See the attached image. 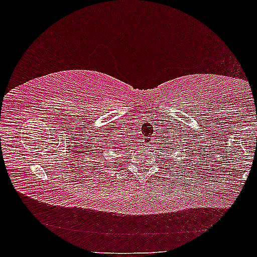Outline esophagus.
Wrapping results in <instances>:
<instances>
[{
  "instance_id": "obj_1",
  "label": "esophagus",
  "mask_w": 257,
  "mask_h": 257,
  "mask_svg": "<svg viewBox=\"0 0 257 257\" xmlns=\"http://www.w3.org/2000/svg\"><path fill=\"white\" fill-rule=\"evenodd\" d=\"M145 142H146V144H145V145H150L152 141H151V139H150V137H147Z\"/></svg>"
}]
</instances>
